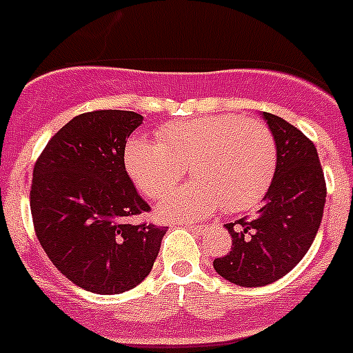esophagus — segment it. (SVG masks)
Instances as JSON below:
<instances>
[{"label": "esophagus", "mask_w": 353, "mask_h": 353, "mask_svg": "<svg viewBox=\"0 0 353 353\" xmlns=\"http://www.w3.org/2000/svg\"><path fill=\"white\" fill-rule=\"evenodd\" d=\"M182 226L189 228V230H192V232H201V230H203V226H201V224H192V223H182Z\"/></svg>", "instance_id": "esophagus-1"}]
</instances>
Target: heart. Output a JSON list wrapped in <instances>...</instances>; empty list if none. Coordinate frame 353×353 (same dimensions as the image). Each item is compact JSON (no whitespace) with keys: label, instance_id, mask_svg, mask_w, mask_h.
Masks as SVG:
<instances>
[{"label":"heart","instance_id":"1","mask_svg":"<svg viewBox=\"0 0 353 353\" xmlns=\"http://www.w3.org/2000/svg\"><path fill=\"white\" fill-rule=\"evenodd\" d=\"M125 171L150 199L166 196L185 174L194 180L162 199L164 221L201 219L221 205L254 207L269 191L277 168L272 130L240 114H210L164 123L157 139L132 136L123 150Z\"/></svg>","mask_w":353,"mask_h":353}]
</instances>
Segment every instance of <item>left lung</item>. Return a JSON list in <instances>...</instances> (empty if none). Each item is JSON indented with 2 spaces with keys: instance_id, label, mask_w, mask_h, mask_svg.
<instances>
[{
  "instance_id": "8db88e82",
  "label": "left lung",
  "mask_w": 353,
  "mask_h": 353,
  "mask_svg": "<svg viewBox=\"0 0 353 353\" xmlns=\"http://www.w3.org/2000/svg\"><path fill=\"white\" fill-rule=\"evenodd\" d=\"M277 143V168L254 219L228 223L232 251L215 272L245 288L270 285L304 258L322 223L327 187L316 146L276 114L263 113Z\"/></svg>"
}]
</instances>
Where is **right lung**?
<instances>
[{
    "instance_id": "right-lung-1",
    "label": "right lung",
    "mask_w": 353,
    "mask_h": 353,
    "mask_svg": "<svg viewBox=\"0 0 353 353\" xmlns=\"http://www.w3.org/2000/svg\"><path fill=\"white\" fill-rule=\"evenodd\" d=\"M134 111L101 109L72 118L33 168L30 207L40 245L68 281L101 295L132 290L150 274L166 226L132 224L150 212L123 164Z\"/></svg>"
}]
</instances>
